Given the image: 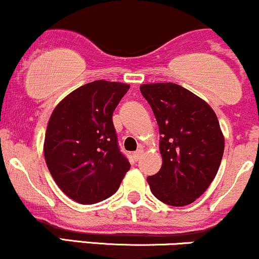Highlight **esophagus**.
Segmentation results:
<instances>
[{
  "instance_id": "34e87169",
  "label": "esophagus",
  "mask_w": 259,
  "mask_h": 259,
  "mask_svg": "<svg viewBox=\"0 0 259 259\" xmlns=\"http://www.w3.org/2000/svg\"><path fill=\"white\" fill-rule=\"evenodd\" d=\"M142 153H144V151L141 150V148H140V150H138V151H135V152L133 153V158L135 159V160H139L140 158H141V156H142Z\"/></svg>"
}]
</instances>
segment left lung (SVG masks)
I'll list each match as a JSON object with an SVG mask.
<instances>
[{
    "label": "left lung",
    "instance_id": "1",
    "mask_svg": "<svg viewBox=\"0 0 259 259\" xmlns=\"http://www.w3.org/2000/svg\"><path fill=\"white\" fill-rule=\"evenodd\" d=\"M159 126L162 167L147 178L154 197L183 207L192 203L215 178L224 136L210 106L174 82L140 86Z\"/></svg>",
    "mask_w": 259,
    "mask_h": 259
}]
</instances>
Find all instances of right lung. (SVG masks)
<instances>
[{
	"label": "right lung",
	"mask_w": 259,
	"mask_h": 259,
	"mask_svg": "<svg viewBox=\"0 0 259 259\" xmlns=\"http://www.w3.org/2000/svg\"><path fill=\"white\" fill-rule=\"evenodd\" d=\"M129 88L96 80L74 90L53 109L45 135V160L59 189L79 203L111 197L130 169L112 119Z\"/></svg>",
	"instance_id": "obj_1"
}]
</instances>
